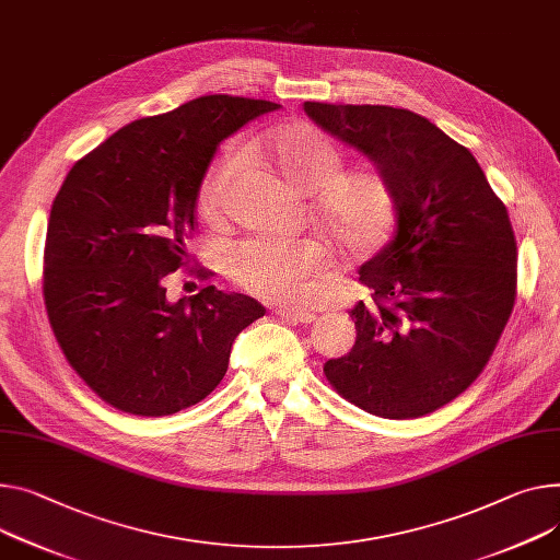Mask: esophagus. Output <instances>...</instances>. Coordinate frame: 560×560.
I'll use <instances>...</instances> for the list:
<instances>
[{
	"mask_svg": "<svg viewBox=\"0 0 560 560\" xmlns=\"http://www.w3.org/2000/svg\"><path fill=\"white\" fill-rule=\"evenodd\" d=\"M276 314L287 320V323H312L316 320V316L312 312H303V310H287V307H280L276 310Z\"/></svg>",
	"mask_w": 560,
	"mask_h": 560,
	"instance_id": "esophagus-1",
	"label": "esophagus"
}]
</instances>
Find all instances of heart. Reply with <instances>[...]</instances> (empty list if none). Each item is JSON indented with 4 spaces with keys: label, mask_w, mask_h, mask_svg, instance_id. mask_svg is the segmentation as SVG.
Listing matches in <instances>:
<instances>
[{
    "label": "heart",
    "mask_w": 560,
    "mask_h": 560,
    "mask_svg": "<svg viewBox=\"0 0 560 560\" xmlns=\"http://www.w3.org/2000/svg\"><path fill=\"white\" fill-rule=\"evenodd\" d=\"M253 150L265 152L280 175L298 190L312 195L323 229L352 253L376 246L393 220V190L372 165L342 167L340 148L318 127L293 122ZM240 154L224 150L214 156L199 179L197 206L206 222H222L231 203ZM329 260L327 246L316 237L253 235L229 246L226 271L244 291L269 303H305L312 280Z\"/></svg>",
    "instance_id": "b5f03b06"
}]
</instances>
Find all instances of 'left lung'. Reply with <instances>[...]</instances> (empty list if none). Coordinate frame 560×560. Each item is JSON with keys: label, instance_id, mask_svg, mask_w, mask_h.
<instances>
[{"label": "left lung", "instance_id": "8db88e82", "mask_svg": "<svg viewBox=\"0 0 560 560\" xmlns=\"http://www.w3.org/2000/svg\"><path fill=\"white\" fill-rule=\"evenodd\" d=\"M305 112L374 161L397 210L395 237L361 267L372 300L350 312L354 348L323 372L370 415L433 412L480 376L513 312L509 212L476 156L410 109L305 103Z\"/></svg>", "mask_w": 560, "mask_h": 560}]
</instances>
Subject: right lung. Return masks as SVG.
Here are the masks:
<instances>
[{
    "mask_svg": "<svg viewBox=\"0 0 560 560\" xmlns=\"http://www.w3.org/2000/svg\"><path fill=\"white\" fill-rule=\"evenodd\" d=\"M278 107L201 96L120 127L69 170L49 214L42 293L69 365L109 406L163 417L199 404L224 378L237 334L265 316L250 295L212 284L170 303L165 280L188 260L214 150Z\"/></svg>",
    "mask_w": 560,
    "mask_h": 560,
    "instance_id": "right-lung-1",
    "label": "right lung"
}]
</instances>
